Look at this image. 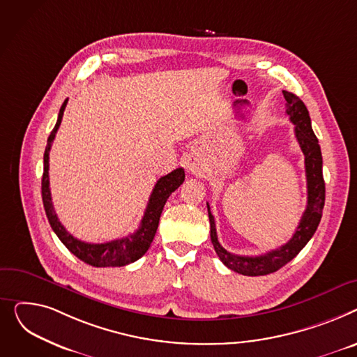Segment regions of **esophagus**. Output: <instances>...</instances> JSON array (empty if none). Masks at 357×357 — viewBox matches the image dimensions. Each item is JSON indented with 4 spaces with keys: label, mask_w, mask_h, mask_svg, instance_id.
I'll use <instances>...</instances> for the list:
<instances>
[{
    "label": "esophagus",
    "mask_w": 357,
    "mask_h": 357,
    "mask_svg": "<svg viewBox=\"0 0 357 357\" xmlns=\"http://www.w3.org/2000/svg\"><path fill=\"white\" fill-rule=\"evenodd\" d=\"M185 167H187L188 172H190L192 174H196V176L204 172V164H203L202 158L196 153H192V154L187 155Z\"/></svg>",
    "instance_id": "esophagus-1"
}]
</instances>
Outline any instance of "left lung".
Segmentation results:
<instances>
[{"instance_id":"8db88e82","label":"left lung","mask_w":357,"mask_h":357,"mask_svg":"<svg viewBox=\"0 0 357 357\" xmlns=\"http://www.w3.org/2000/svg\"><path fill=\"white\" fill-rule=\"evenodd\" d=\"M287 100V115L296 125V138L305 157V177H307V207L300 220L297 230L292 238L281 248L271 250L259 257H241L230 254L219 243L215 218L211 213V206L207 203L208 220H211V239L219 259L238 274L248 277H259L272 274L278 271L291 259H294L307 242L316 234L321 220L323 207L326 200V184L323 178V157L319 139L311 128V119L304 102L294 93L282 91Z\"/></svg>"}]
</instances>
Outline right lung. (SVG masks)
Segmentation results:
<instances>
[{
	"instance_id": "obj_1",
	"label": "right lung",
	"mask_w": 357,
	"mask_h": 357,
	"mask_svg": "<svg viewBox=\"0 0 357 357\" xmlns=\"http://www.w3.org/2000/svg\"><path fill=\"white\" fill-rule=\"evenodd\" d=\"M68 100L69 99H66L61 105L57 122L47 138V145L45 151V172H43V178H41V197H43V204H45V211H46L49 223L53 229V232L61 241V243L65 245L76 258H79L85 264H89L96 268L128 265L139 259L146 250H149L157 232L162 207L167 199L170 197V195L176 192L177 188L183 184L184 170L176 169L174 172L161 177L155 183L149 204H146V208L144 212V218L141 220L139 227L135 230V234L128 235L127 238L115 239L105 243H88L73 238L65 229V226L59 222L57 215L54 213L50 187H49L50 184L49 183V153L52 149V142L56 137V132L60 127L63 112H65Z\"/></svg>"
}]
</instances>
